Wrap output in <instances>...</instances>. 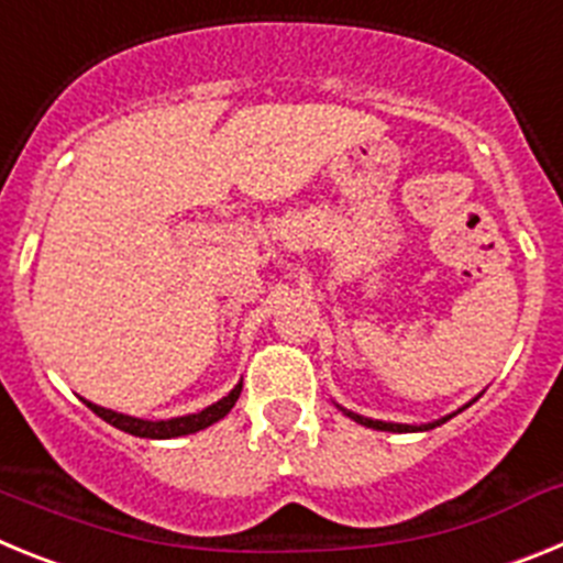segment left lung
Listing matches in <instances>:
<instances>
[{
    "label": "left lung",
    "mask_w": 563,
    "mask_h": 563,
    "mask_svg": "<svg viewBox=\"0 0 563 563\" xmlns=\"http://www.w3.org/2000/svg\"><path fill=\"white\" fill-rule=\"evenodd\" d=\"M476 400V397H474ZM471 400V402H474ZM471 402H467V406H471ZM338 406V402H335ZM338 409L343 411V415L350 417V420H355V422H361V426H366V429H375V431H391V434H411V431H429V429H434V426H442V422L445 420H451V417L454 415H460L462 409H465V406H462L460 411H454V415H445V417H440V420H431V422H420V426H411V422H386V420H372V417H363V415H357V411H350V409H343V406H338Z\"/></svg>",
    "instance_id": "left-lung-1"
}]
</instances>
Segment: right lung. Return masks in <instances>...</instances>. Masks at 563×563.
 <instances>
[{"instance_id":"add662e5","label":"right lung","mask_w":563,"mask_h":563,"mask_svg":"<svg viewBox=\"0 0 563 563\" xmlns=\"http://www.w3.org/2000/svg\"><path fill=\"white\" fill-rule=\"evenodd\" d=\"M239 391H242V380H239L236 386L222 397V400L211 402V406H206V409L197 411V415L168 417V420H143V417H132V415H123V411L103 409V406H96V402L84 400V397L81 400L87 402L89 409L96 411L101 420H107L109 426H114V429L126 431V434L143 437V440H174V437L197 434V431L208 429V426H213L217 420H222V417L236 406Z\"/></svg>"}]
</instances>
